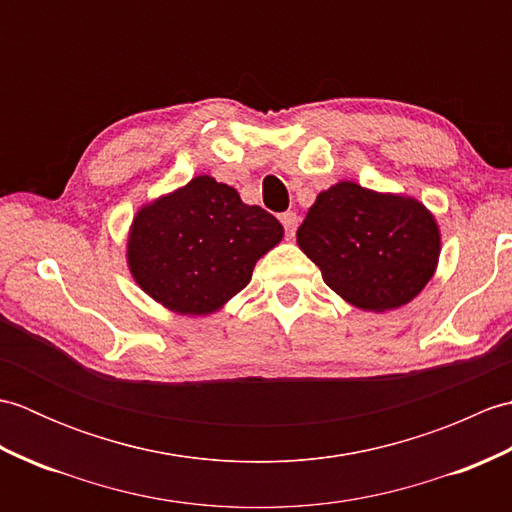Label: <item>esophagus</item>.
Returning <instances> with one entry per match:
<instances>
[{
	"mask_svg": "<svg viewBox=\"0 0 512 512\" xmlns=\"http://www.w3.org/2000/svg\"><path fill=\"white\" fill-rule=\"evenodd\" d=\"M281 224H284V228H286V237H295V231H297V226H299V217H297V213H292V211H286V213H281Z\"/></svg>",
	"mask_w": 512,
	"mask_h": 512,
	"instance_id": "esophagus-1",
	"label": "esophagus"
}]
</instances>
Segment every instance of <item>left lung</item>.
Returning <instances> with one entry per match:
<instances>
[{"label":"left lung","mask_w":512,"mask_h":512,"mask_svg":"<svg viewBox=\"0 0 512 512\" xmlns=\"http://www.w3.org/2000/svg\"><path fill=\"white\" fill-rule=\"evenodd\" d=\"M297 244L336 295L387 312L409 303L436 273L440 228L416 198L343 180L317 195Z\"/></svg>","instance_id":"8db88e82"}]
</instances>
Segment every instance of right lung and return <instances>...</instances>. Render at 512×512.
<instances>
[{"instance_id": "1", "label": "right lung", "mask_w": 512, "mask_h": 512, "mask_svg": "<svg viewBox=\"0 0 512 512\" xmlns=\"http://www.w3.org/2000/svg\"><path fill=\"white\" fill-rule=\"evenodd\" d=\"M284 226L262 206L211 176L140 206L127 237V264L151 299L178 314L204 317L244 290L257 259Z\"/></svg>"}]
</instances>
